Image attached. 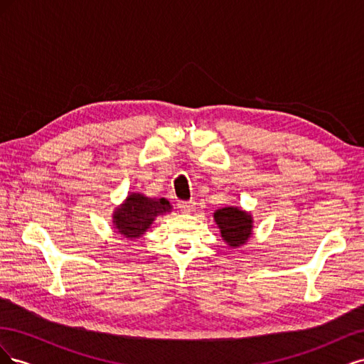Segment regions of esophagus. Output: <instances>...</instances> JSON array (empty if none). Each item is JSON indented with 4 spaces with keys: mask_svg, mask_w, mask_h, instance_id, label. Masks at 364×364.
Instances as JSON below:
<instances>
[{
    "mask_svg": "<svg viewBox=\"0 0 364 364\" xmlns=\"http://www.w3.org/2000/svg\"><path fill=\"white\" fill-rule=\"evenodd\" d=\"M178 206L182 209V211H183L185 214H190V213H193V211H194L196 202H193V200H188V202H179V203H178Z\"/></svg>",
    "mask_w": 364,
    "mask_h": 364,
    "instance_id": "esophagus-1",
    "label": "esophagus"
}]
</instances>
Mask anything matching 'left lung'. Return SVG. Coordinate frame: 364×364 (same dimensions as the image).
I'll list each match as a JSON object with an SVG mask.
<instances>
[{
	"instance_id": "8db88e82",
	"label": "left lung",
	"mask_w": 364,
	"mask_h": 364,
	"mask_svg": "<svg viewBox=\"0 0 364 364\" xmlns=\"http://www.w3.org/2000/svg\"><path fill=\"white\" fill-rule=\"evenodd\" d=\"M214 222L220 229L222 240L230 249L246 245L253 234V217L240 206H225L215 209Z\"/></svg>"
}]
</instances>
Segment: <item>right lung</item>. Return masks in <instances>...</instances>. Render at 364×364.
Here are the masks:
<instances>
[{"instance_id":"obj_1","label":"right lung","mask_w":364,"mask_h":364,"mask_svg":"<svg viewBox=\"0 0 364 364\" xmlns=\"http://www.w3.org/2000/svg\"><path fill=\"white\" fill-rule=\"evenodd\" d=\"M167 199L147 197L142 193H130L124 202L114 209L112 225L115 232L127 240H136L147 232L155 218L171 213Z\"/></svg>"}]
</instances>
